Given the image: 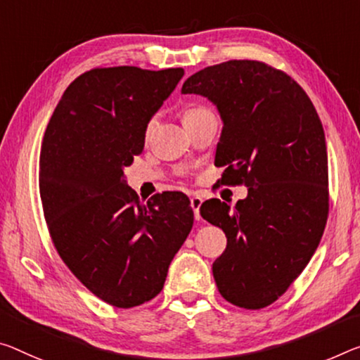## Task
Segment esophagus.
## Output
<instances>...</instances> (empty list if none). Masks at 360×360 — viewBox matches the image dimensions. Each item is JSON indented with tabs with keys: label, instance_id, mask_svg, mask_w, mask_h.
<instances>
[{
	"label": "esophagus",
	"instance_id": "esophagus-1",
	"mask_svg": "<svg viewBox=\"0 0 360 360\" xmlns=\"http://www.w3.org/2000/svg\"><path fill=\"white\" fill-rule=\"evenodd\" d=\"M201 204H202V199H201V196H193L191 198V207H193V212H195V219L196 220H199L201 219V215H199V207H201Z\"/></svg>",
	"mask_w": 360,
	"mask_h": 360
}]
</instances>
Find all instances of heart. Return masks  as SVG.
<instances>
[{
	"label": "heart",
	"mask_w": 360,
	"mask_h": 360,
	"mask_svg": "<svg viewBox=\"0 0 360 360\" xmlns=\"http://www.w3.org/2000/svg\"><path fill=\"white\" fill-rule=\"evenodd\" d=\"M202 108H196V109H188L186 112L184 114V117H186V115H190V114H193V112H198V110H201Z\"/></svg>",
	"instance_id": "obj_1"
}]
</instances>
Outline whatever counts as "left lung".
<instances>
[{
	"label": "left lung",
	"mask_w": 360,
	"mask_h": 360,
	"mask_svg": "<svg viewBox=\"0 0 360 360\" xmlns=\"http://www.w3.org/2000/svg\"><path fill=\"white\" fill-rule=\"evenodd\" d=\"M181 93L211 99L224 120L219 184L248 186L235 207L214 198L199 209L226 236L212 264L219 292L238 307H267L306 269L327 225L322 122L301 85L261 60L209 65L186 79Z\"/></svg>",
	"instance_id": "8db88e82"
}]
</instances>
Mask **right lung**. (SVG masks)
<instances>
[{
    "label": "right lung",
    "instance_id": "right-lung-1",
    "mask_svg": "<svg viewBox=\"0 0 360 360\" xmlns=\"http://www.w3.org/2000/svg\"><path fill=\"white\" fill-rule=\"evenodd\" d=\"M184 69L96 68L72 82L49 119L40 153V198L49 236L93 295L130 309L161 292L193 226L180 191L145 204L124 167L145 146L149 119Z\"/></svg>",
    "mask_w": 360,
    "mask_h": 360
}]
</instances>
